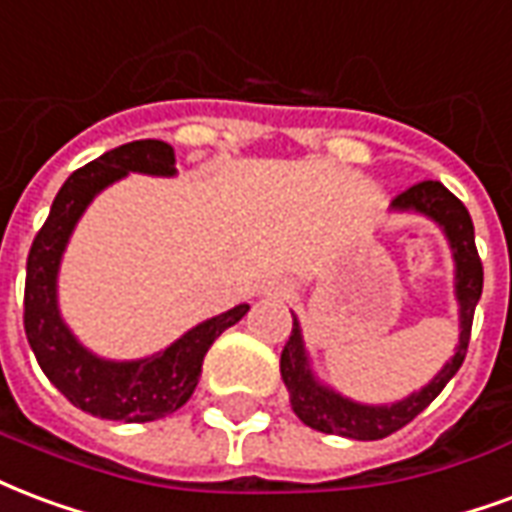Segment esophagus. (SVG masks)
I'll return each instance as SVG.
<instances>
[{
	"label": "esophagus",
	"mask_w": 512,
	"mask_h": 512,
	"mask_svg": "<svg viewBox=\"0 0 512 512\" xmlns=\"http://www.w3.org/2000/svg\"><path fill=\"white\" fill-rule=\"evenodd\" d=\"M260 293L263 295H274V298H287V295L293 293V287L285 279H266L263 285H260Z\"/></svg>",
	"instance_id": "34e87169"
}]
</instances>
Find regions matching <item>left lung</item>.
<instances>
[{"label": "left lung", "instance_id": "left-lung-1", "mask_svg": "<svg viewBox=\"0 0 512 512\" xmlns=\"http://www.w3.org/2000/svg\"><path fill=\"white\" fill-rule=\"evenodd\" d=\"M391 211L431 219L448 241L450 255H453V295L458 304V344L453 347L456 352L423 388L412 391L410 396L388 401V404H366V401L344 396L342 391H336L333 385H325L314 374L304 331L293 314V331L282 350L279 372H282L285 388L290 393V407L295 415L304 420L309 429L323 431V434H339V437L350 439H382L399 431L437 399L439 391L461 369L464 355H467L472 317H475V306L483 293V266H480L478 249H475V227H472L467 206L445 184L420 181L393 200Z\"/></svg>", "mask_w": 512, "mask_h": 512}]
</instances>
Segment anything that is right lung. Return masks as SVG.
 <instances>
[{
    "label": "right lung",
    "instance_id": "obj_1",
    "mask_svg": "<svg viewBox=\"0 0 512 512\" xmlns=\"http://www.w3.org/2000/svg\"><path fill=\"white\" fill-rule=\"evenodd\" d=\"M130 173L162 179L176 176L173 146L165 140H132L105 151L64 181L26 260L24 328L43 374L75 407L94 418L149 423L187 404L200 380L208 347L249 312V304L208 317L160 352L135 361L100 358L81 344L59 312L62 257L92 200Z\"/></svg>",
    "mask_w": 512,
    "mask_h": 512
}]
</instances>
